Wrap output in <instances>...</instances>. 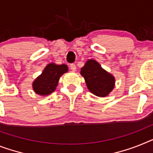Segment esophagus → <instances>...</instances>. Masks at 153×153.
Returning a JSON list of instances; mask_svg holds the SVG:
<instances>
[{"label": "esophagus", "mask_w": 153, "mask_h": 153, "mask_svg": "<svg viewBox=\"0 0 153 153\" xmlns=\"http://www.w3.org/2000/svg\"><path fill=\"white\" fill-rule=\"evenodd\" d=\"M70 68H71V70L72 71H76V69H77L76 65H74V64H71Z\"/></svg>", "instance_id": "1"}]
</instances>
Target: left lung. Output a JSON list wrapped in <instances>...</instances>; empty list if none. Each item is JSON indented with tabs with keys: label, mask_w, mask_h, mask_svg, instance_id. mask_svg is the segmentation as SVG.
I'll return each mask as SVG.
<instances>
[{
	"label": "left lung",
	"mask_w": 153,
	"mask_h": 153,
	"mask_svg": "<svg viewBox=\"0 0 153 153\" xmlns=\"http://www.w3.org/2000/svg\"><path fill=\"white\" fill-rule=\"evenodd\" d=\"M81 74L84 77L88 90L96 96L105 97L114 89V77L95 60L86 61L81 68Z\"/></svg>",
	"instance_id": "1"
}]
</instances>
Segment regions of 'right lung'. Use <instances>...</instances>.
Returning a JSON list of instances; mask_svg holds the SVG:
<instances>
[{
  "label": "right lung",
  "instance_id": "add662e5",
  "mask_svg": "<svg viewBox=\"0 0 153 153\" xmlns=\"http://www.w3.org/2000/svg\"><path fill=\"white\" fill-rule=\"evenodd\" d=\"M68 71L66 65H57L51 63L46 66L42 74L33 82L34 92L40 96H48L56 89L58 81L63 74Z\"/></svg>",
  "mask_w": 153,
  "mask_h": 153
}]
</instances>
